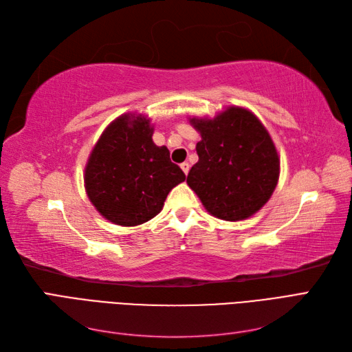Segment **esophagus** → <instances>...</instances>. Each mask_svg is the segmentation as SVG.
Masks as SVG:
<instances>
[{"mask_svg": "<svg viewBox=\"0 0 352 352\" xmlns=\"http://www.w3.org/2000/svg\"><path fill=\"white\" fill-rule=\"evenodd\" d=\"M189 167H190V166H189V163H186V162L180 164V168L184 170V173H185V175H188V172H189Z\"/></svg>", "mask_w": 352, "mask_h": 352, "instance_id": "obj_1", "label": "esophagus"}]
</instances>
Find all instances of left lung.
<instances>
[{"label": "left lung", "instance_id": "obj_1", "mask_svg": "<svg viewBox=\"0 0 352 352\" xmlns=\"http://www.w3.org/2000/svg\"><path fill=\"white\" fill-rule=\"evenodd\" d=\"M189 122L201 133L198 163L186 179L189 188L211 216L238 221L255 214L279 180V155L267 129L242 107Z\"/></svg>", "mask_w": 352, "mask_h": 352}]
</instances>
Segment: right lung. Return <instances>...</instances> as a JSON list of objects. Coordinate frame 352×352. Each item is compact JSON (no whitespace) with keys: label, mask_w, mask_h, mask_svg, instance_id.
<instances>
[{"label":"right lung","mask_w":352,"mask_h":352,"mask_svg":"<svg viewBox=\"0 0 352 352\" xmlns=\"http://www.w3.org/2000/svg\"><path fill=\"white\" fill-rule=\"evenodd\" d=\"M141 114H123L102 132L85 167V189L100 214L114 225L138 226L155 217L185 173Z\"/></svg>","instance_id":"right-lung-1"}]
</instances>
